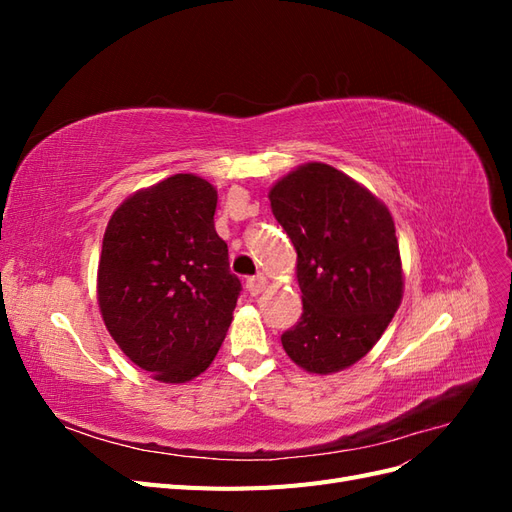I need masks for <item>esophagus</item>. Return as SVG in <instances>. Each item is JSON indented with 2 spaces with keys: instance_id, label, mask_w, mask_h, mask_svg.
<instances>
[{
  "instance_id": "obj_1",
  "label": "esophagus",
  "mask_w": 512,
  "mask_h": 512,
  "mask_svg": "<svg viewBox=\"0 0 512 512\" xmlns=\"http://www.w3.org/2000/svg\"><path fill=\"white\" fill-rule=\"evenodd\" d=\"M247 292L252 294V297H258V294L265 290V286H267V277H262V275H254V277H250V280H247Z\"/></svg>"
}]
</instances>
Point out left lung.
<instances>
[{"label":"left lung","instance_id":"1","mask_svg":"<svg viewBox=\"0 0 512 512\" xmlns=\"http://www.w3.org/2000/svg\"><path fill=\"white\" fill-rule=\"evenodd\" d=\"M269 200L297 250L303 292L282 346L309 374H335L374 348L404 297L395 222L361 183L322 162L282 177Z\"/></svg>","mask_w":512,"mask_h":512}]
</instances>
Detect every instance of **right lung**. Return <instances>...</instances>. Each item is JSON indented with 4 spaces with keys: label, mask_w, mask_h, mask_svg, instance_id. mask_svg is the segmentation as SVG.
I'll return each instance as SVG.
<instances>
[{
    "label": "right lung",
    "mask_w": 512,
    "mask_h": 512,
    "mask_svg": "<svg viewBox=\"0 0 512 512\" xmlns=\"http://www.w3.org/2000/svg\"><path fill=\"white\" fill-rule=\"evenodd\" d=\"M218 190L173 175L123 200L108 220L98 305L108 333L151 378L188 382L218 354L241 282L215 232Z\"/></svg>",
    "instance_id": "obj_1"
}]
</instances>
